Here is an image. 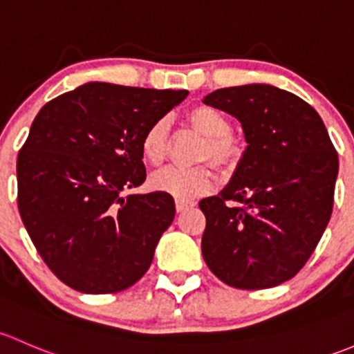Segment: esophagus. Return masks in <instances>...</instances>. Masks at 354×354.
<instances>
[{
  "label": "esophagus",
  "instance_id": "obj_1",
  "mask_svg": "<svg viewBox=\"0 0 354 354\" xmlns=\"http://www.w3.org/2000/svg\"><path fill=\"white\" fill-rule=\"evenodd\" d=\"M194 206V203H191V201H176V209L178 211V213H180V211H185V209H189V207H192Z\"/></svg>",
  "mask_w": 354,
  "mask_h": 354
}]
</instances>
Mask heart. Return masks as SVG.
I'll use <instances>...</instances> for the list:
<instances>
[{
	"label": "heart",
	"mask_w": 354,
	"mask_h": 354,
	"mask_svg": "<svg viewBox=\"0 0 354 354\" xmlns=\"http://www.w3.org/2000/svg\"><path fill=\"white\" fill-rule=\"evenodd\" d=\"M187 119L194 129L206 138L199 153L201 162H211L218 169H230L239 162L240 147L235 138L230 136L232 122L227 114L209 105H198L189 112ZM169 119L160 118L151 122L141 136V156L153 167H158L165 160L169 150ZM150 185L153 191L172 196L178 201H189L209 192L214 185V176L207 165L191 169L169 167L153 174Z\"/></svg>",
	"instance_id": "b5f03b06"
}]
</instances>
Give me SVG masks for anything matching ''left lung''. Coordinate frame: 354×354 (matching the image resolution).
<instances>
[{"label": "left lung", "instance_id": "left-lung-1", "mask_svg": "<svg viewBox=\"0 0 354 354\" xmlns=\"http://www.w3.org/2000/svg\"><path fill=\"white\" fill-rule=\"evenodd\" d=\"M204 104L242 122L247 150L206 216L207 268L239 290L278 286L298 274L330 220L339 160L315 109L271 85L220 88Z\"/></svg>", "mask_w": 354, "mask_h": 354}]
</instances>
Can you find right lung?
I'll use <instances>...</instances> for the list:
<instances>
[{
  "instance_id": "right-lung-1",
  "label": "right lung",
  "mask_w": 354,
  "mask_h": 354,
  "mask_svg": "<svg viewBox=\"0 0 354 354\" xmlns=\"http://www.w3.org/2000/svg\"><path fill=\"white\" fill-rule=\"evenodd\" d=\"M187 93L92 82L39 111L18 153V211L64 285L118 293L148 271L176 203L158 191L122 192L147 178L145 131Z\"/></svg>"
}]
</instances>
